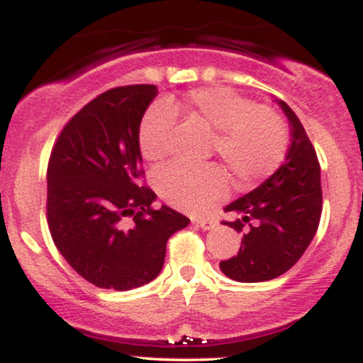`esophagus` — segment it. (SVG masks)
Returning <instances> with one entry per match:
<instances>
[{"label": "esophagus", "mask_w": 363, "mask_h": 363, "mask_svg": "<svg viewBox=\"0 0 363 363\" xmlns=\"http://www.w3.org/2000/svg\"><path fill=\"white\" fill-rule=\"evenodd\" d=\"M194 225H198L199 228H203V230H211V228L216 227V222L213 218H196L193 220Z\"/></svg>", "instance_id": "esophagus-1"}]
</instances>
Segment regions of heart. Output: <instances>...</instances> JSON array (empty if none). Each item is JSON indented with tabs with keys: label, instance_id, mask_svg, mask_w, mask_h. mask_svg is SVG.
Segmentation results:
<instances>
[{
	"label": "heart",
	"instance_id": "1",
	"mask_svg": "<svg viewBox=\"0 0 363 363\" xmlns=\"http://www.w3.org/2000/svg\"><path fill=\"white\" fill-rule=\"evenodd\" d=\"M174 116H184L213 133L211 148L239 184L254 186L281 167L289 150V128L272 107L256 106L228 86H203L181 101L165 99L143 116L138 143L143 157L160 162L167 157ZM158 194L181 210L199 213L228 191L223 170L216 165H170L155 176Z\"/></svg>",
	"mask_w": 363,
	"mask_h": 363
}]
</instances>
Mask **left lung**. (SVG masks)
I'll return each mask as SVG.
<instances>
[{
    "label": "left lung",
    "instance_id": "left-lung-1",
    "mask_svg": "<svg viewBox=\"0 0 363 363\" xmlns=\"http://www.w3.org/2000/svg\"><path fill=\"white\" fill-rule=\"evenodd\" d=\"M289 118L291 143L281 167L225 211L239 215L223 225L242 232V245L220 262L235 281H268L289 272L309 247L323 211L320 167L315 150L295 112L278 101Z\"/></svg>",
    "mask_w": 363,
    "mask_h": 363
}]
</instances>
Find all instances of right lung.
<instances>
[{
    "instance_id": "right-lung-1",
    "label": "right lung",
    "mask_w": 363,
    "mask_h": 363,
    "mask_svg": "<svg viewBox=\"0 0 363 363\" xmlns=\"http://www.w3.org/2000/svg\"><path fill=\"white\" fill-rule=\"evenodd\" d=\"M155 85L116 86L62 128L48 165V225L68 264L99 289L131 290L158 277L167 240L189 218L152 206L141 186L138 129Z\"/></svg>"
}]
</instances>
